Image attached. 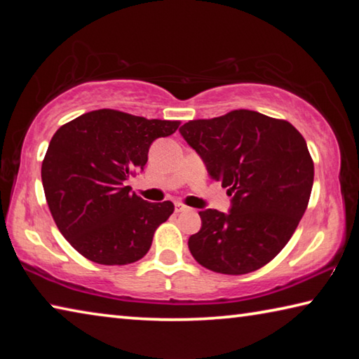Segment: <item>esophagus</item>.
Returning <instances> with one entry per match:
<instances>
[{
    "mask_svg": "<svg viewBox=\"0 0 359 359\" xmlns=\"http://www.w3.org/2000/svg\"><path fill=\"white\" fill-rule=\"evenodd\" d=\"M187 210H190V208H188V205H185V204H182V203H175V212H187Z\"/></svg>",
    "mask_w": 359,
    "mask_h": 359,
    "instance_id": "1",
    "label": "esophagus"
}]
</instances>
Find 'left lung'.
I'll return each instance as SVG.
<instances>
[{"mask_svg": "<svg viewBox=\"0 0 359 359\" xmlns=\"http://www.w3.org/2000/svg\"><path fill=\"white\" fill-rule=\"evenodd\" d=\"M212 179L228 188L231 210L199 212L188 239L199 264L228 276L248 274L274 259L307 209L313 161L306 139L287 120L239 109L190 120L179 130Z\"/></svg>", "mask_w": 359, "mask_h": 359, "instance_id": "obj_1", "label": "left lung"}]
</instances>
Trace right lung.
<instances>
[{"label":"right lung","instance_id":"add662e5","mask_svg":"<svg viewBox=\"0 0 359 359\" xmlns=\"http://www.w3.org/2000/svg\"><path fill=\"white\" fill-rule=\"evenodd\" d=\"M179 125L100 109L57 130L42 161V187L60 233L82 257L123 266L149 252L174 204L144 201L125 182L142 171L151 142Z\"/></svg>","mask_w":359,"mask_h":359}]
</instances>
